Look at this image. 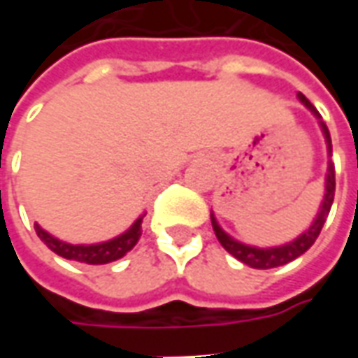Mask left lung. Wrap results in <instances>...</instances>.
Instances as JSON below:
<instances>
[{
    "label": "left lung",
    "instance_id": "1",
    "mask_svg": "<svg viewBox=\"0 0 358 358\" xmlns=\"http://www.w3.org/2000/svg\"><path fill=\"white\" fill-rule=\"evenodd\" d=\"M299 101L307 107L313 115L318 120V126L324 134V140H326V151H328V172H326V182H324V197L320 201V207H318V213L316 217L313 218V222L308 226L307 230L295 238V240L287 241V243H282V245H274V248H257V245H249V243H243V241L236 240L230 234H226L220 224L217 222V217L215 213H210V222H213V230L217 234L220 245L230 253L232 257H236L238 261H241L243 264H248L251 268H276V266H282V264H287L295 261L297 257H301L305 251L310 249V245L315 243L318 234L322 230L324 222L328 218V213L331 209V203H334V194H336V171H334V163H331V138L330 132H328V126L324 124L320 113L315 109V105L308 101L307 97L303 94H297Z\"/></svg>",
    "mask_w": 358,
    "mask_h": 358
}]
</instances>
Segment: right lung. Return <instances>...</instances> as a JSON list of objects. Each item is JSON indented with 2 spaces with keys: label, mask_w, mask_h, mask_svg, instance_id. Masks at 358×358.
Returning a JSON list of instances; mask_svg holds the SVG:
<instances>
[{
  "label": "right lung",
  "mask_w": 358,
  "mask_h": 358,
  "mask_svg": "<svg viewBox=\"0 0 358 358\" xmlns=\"http://www.w3.org/2000/svg\"><path fill=\"white\" fill-rule=\"evenodd\" d=\"M143 217L145 213L140 215V217L134 220V224L122 232L117 238L113 240L101 241V243H66V241L59 240L55 236H51L50 232H45L42 226L34 222V230L38 234V238L48 245V248L57 253L59 257L63 259H69V261H78V263H86V264H107L113 263V261H118L128 253L132 251L134 245L138 243L141 236V222H143Z\"/></svg>",
  "instance_id": "right-lung-1"
}]
</instances>
